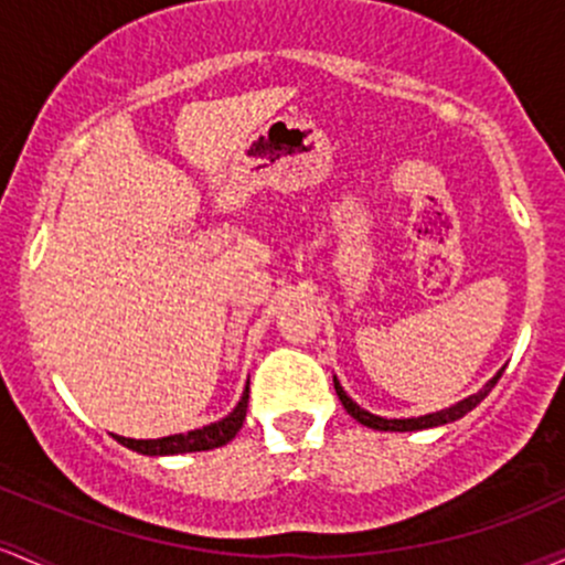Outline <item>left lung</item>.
Wrapping results in <instances>:
<instances>
[{"label": "left lung", "mask_w": 565, "mask_h": 565, "mask_svg": "<svg viewBox=\"0 0 565 565\" xmlns=\"http://www.w3.org/2000/svg\"><path fill=\"white\" fill-rule=\"evenodd\" d=\"M501 373H504V370H499V373H495L491 381H488L486 386L480 388V392L472 394V396H467V399L456 402V405L445 407V411H437V413H429V415H418V418H381V415H373V413L362 411V407H359L356 402H353L351 396L343 392V386H340L338 377H334V392H338L340 402H343V407H345V411H349L351 418H356L359 424L370 426V429H377V431H418V429H431V426L450 424V420L463 418V415H467L469 411H475V407L480 405L482 399H486L488 392H491V388L495 386V381H499Z\"/></svg>", "instance_id": "1"}]
</instances>
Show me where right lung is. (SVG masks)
Returning <instances> with one entry per match:
<instances>
[{
  "label": "right lung",
  "mask_w": 565,
  "mask_h": 565,
  "mask_svg": "<svg viewBox=\"0 0 565 565\" xmlns=\"http://www.w3.org/2000/svg\"><path fill=\"white\" fill-rule=\"evenodd\" d=\"M246 407H249V386L244 388V396H241L238 405L233 407L231 415H225L216 424L203 426V429H192L184 434H171V437L160 439H131V437H117L115 439L126 448L136 450V454L145 456H177V454H195V450H212L222 448L238 434L241 426H244Z\"/></svg>",
  "instance_id": "1"
}]
</instances>
